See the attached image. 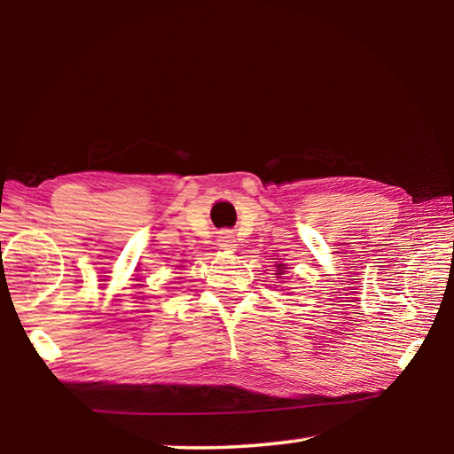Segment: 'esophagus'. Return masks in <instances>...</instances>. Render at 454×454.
Masks as SVG:
<instances>
[{
    "mask_svg": "<svg viewBox=\"0 0 454 454\" xmlns=\"http://www.w3.org/2000/svg\"><path fill=\"white\" fill-rule=\"evenodd\" d=\"M218 246L224 250H234L236 248V240H234V234L232 232H222L218 236Z\"/></svg>",
    "mask_w": 454,
    "mask_h": 454,
    "instance_id": "34e87169",
    "label": "esophagus"
}]
</instances>
